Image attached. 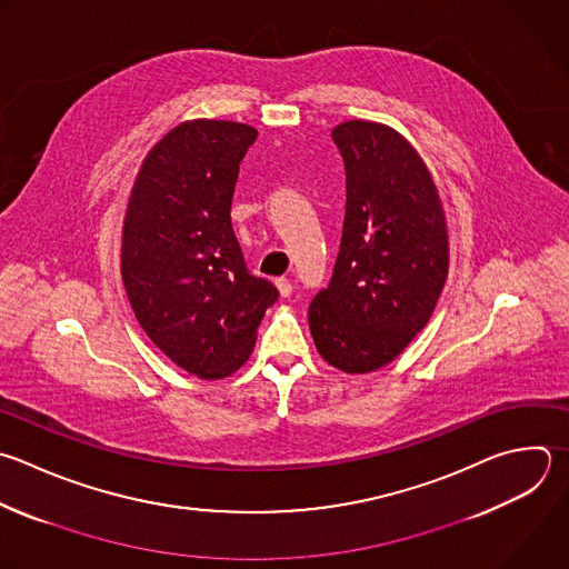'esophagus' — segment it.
<instances>
[{
	"label": "esophagus",
	"instance_id": "1",
	"mask_svg": "<svg viewBox=\"0 0 569 569\" xmlns=\"http://www.w3.org/2000/svg\"><path fill=\"white\" fill-rule=\"evenodd\" d=\"M276 287H278V291H280L282 298H289L291 291H293V284H291L289 278H278V280H276Z\"/></svg>",
	"mask_w": 569,
	"mask_h": 569
}]
</instances>
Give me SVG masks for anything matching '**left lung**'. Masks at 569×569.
Wrapping results in <instances>:
<instances>
[{"instance_id":"1","label":"left lung","mask_w":569,"mask_h":569,"mask_svg":"<svg viewBox=\"0 0 569 569\" xmlns=\"http://www.w3.org/2000/svg\"><path fill=\"white\" fill-rule=\"evenodd\" d=\"M347 176L340 251L309 305L318 353L347 373L389 365L429 322L447 280L438 189L393 129L351 120L331 131Z\"/></svg>"}]
</instances>
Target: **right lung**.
I'll list each match as a JSON object with an SVG mask.
<instances>
[{
	"label": "right lung",
	"instance_id": "add662e5",
	"mask_svg": "<svg viewBox=\"0 0 569 569\" xmlns=\"http://www.w3.org/2000/svg\"><path fill=\"white\" fill-rule=\"evenodd\" d=\"M258 131L191 120L147 156L122 229V280L147 336L184 371L218 380L253 351L278 289L244 264L231 200Z\"/></svg>",
	"mask_w": 569,
	"mask_h": 569
}]
</instances>
